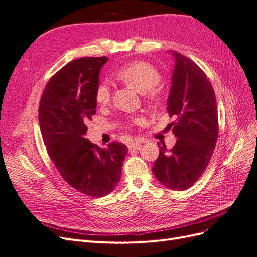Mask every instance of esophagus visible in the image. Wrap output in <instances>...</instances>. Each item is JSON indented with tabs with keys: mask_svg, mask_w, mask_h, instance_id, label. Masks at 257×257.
I'll use <instances>...</instances> for the list:
<instances>
[{
	"mask_svg": "<svg viewBox=\"0 0 257 257\" xmlns=\"http://www.w3.org/2000/svg\"><path fill=\"white\" fill-rule=\"evenodd\" d=\"M127 147L130 148V149H141V146H142V143L138 141V139H131V141L127 142Z\"/></svg>",
	"mask_w": 257,
	"mask_h": 257,
	"instance_id": "esophagus-1",
	"label": "esophagus"
}]
</instances>
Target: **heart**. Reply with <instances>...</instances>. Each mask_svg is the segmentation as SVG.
Wrapping results in <instances>:
<instances>
[{"instance_id":"heart-1","label":"heart","mask_w":257,"mask_h":257,"mask_svg":"<svg viewBox=\"0 0 257 257\" xmlns=\"http://www.w3.org/2000/svg\"><path fill=\"white\" fill-rule=\"evenodd\" d=\"M115 77L123 81L130 88L134 89L141 94L145 93V102L151 106L157 107L162 100L161 92L154 87L161 81V74L153 65L144 61H135L122 67L115 73ZM110 85L107 81L100 82L95 90V99L100 105H105L110 99ZM143 118H137L134 123L143 125Z\"/></svg>"}]
</instances>
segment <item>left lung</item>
Here are the masks:
<instances>
[{
  "label": "left lung",
  "mask_w": 257,
  "mask_h": 257,
  "mask_svg": "<svg viewBox=\"0 0 257 257\" xmlns=\"http://www.w3.org/2000/svg\"><path fill=\"white\" fill-rule=\"evenodd\" d=\"M175 59L167 111L177 137L173 149L160 146L152 172L170 190L183 191L195 183L211 160L219 134L216 98L211 83L196 63L170 50Z\"/></svg>",
  "instance_id": "obj_1"
}]
</instances>
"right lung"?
Instances as JSON below:
<instances>
[{
  "label": "right lung",
  "mask_w": 257,
  "mask_h": 257,
  "mask_svg": "<svg viewBox=\"0 0 257 257\" xmlns=\"http://www.w3.org/2000/svg\"><path fill=\"white\" fill-rule=\"evenodd\" d=\"M107 57L81 58L54 74L41 97L38 121L50 159L62 178L92 197L106 196L119 183L127 147L119 142L99 148L87 134L96 113L95 90Z\"/></svg>",
  "instance_id": "1"
}]
</instances>
